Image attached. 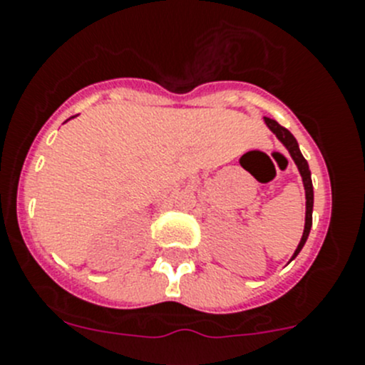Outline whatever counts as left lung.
<instances>
[{"mask_svg": "<svg viewBox=\"0 0 365 365\" xmlns=\"http://www.w3.org/2000/svg\"><path fill=\"white\" fill-rule=\"evenodd\" d=\"M265 125L269 126V130H271L274 135L278 137V140H280L282 144H284L285 148L289 150V153H291L292 160H294V164L298 165L299 169V175H302L303 178V187H305V197H307V212H305V230H303V237L302 240H299L298 247H296L294 255H292L291 260H294L296 257H298L299 251L303 250V246H305L307 239H309V233H310V228H312V208H314V187H312V178H310V169H309V162L305 160V157L302 155V151H299V146H298V140L294 139V135H292L291 132H289L287 128H284L282 125H278L274 119H269V118H264Z\"/></svg>", "mask_w": 365, "mask_h": 365, "instance_id": "left-lung-1", "label": "left lung"}]
</instances>
